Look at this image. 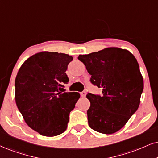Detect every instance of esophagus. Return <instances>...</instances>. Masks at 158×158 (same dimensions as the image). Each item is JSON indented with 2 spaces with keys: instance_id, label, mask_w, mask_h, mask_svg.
Instances as JSON below:
<instances>
[{
  "instance_id": "34e87169",
  "label": "esophagus",
  "mask_w": 158,
  "mask_h": 158,
  "mask_svg": "<svg viewBox=\"0 0 158 158\" xmlns=\"http://www.w3.org/2000/svg\"><path fill=\"white\" fill-rule=\"evenodd\" d=\"M85 95H86V91H82V92L81 93V96L82 97H85Z\"/></svg>"
}]
</instances>
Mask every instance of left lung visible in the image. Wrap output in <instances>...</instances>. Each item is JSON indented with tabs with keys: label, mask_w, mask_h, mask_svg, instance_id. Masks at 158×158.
Here are the masks:
<instances>
[{
	"label": "left lung",
	"mask_w": 158,
	"mask_h": 158,
	"mask_svg": "<svg viewBox=\"0 0 158 158\" xmlns=\"http://www.w3.org/2000/svg\"><path fill=\"white\" fill-rule=\"evenodd\" d=\"M78 59L91 75V82L102 89V94L88 93L91 102L87 110L89 125L103 134L122 129L141 102L143 80L139 63L129 50L106 48Z\"/></svg>",
	"instance_id": "left-lung-1"
}]
</instances>
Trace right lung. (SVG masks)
I'll use <instances>...</instances> for the list:
<instances>
[{
    "label": "right lung",
    "mask_w": 158,
    "mask_h": 158,
    "mask_svg": "<svg viewBox=\"0 0 158 158\" xmlns=\"http://www.w3.org/2000/svg\"><path fill=\"white\" fill-rule=\"evenodd\" d=\"M73 58L42 51L22 64L15 78V102L25 123L40 135L52 137L67 127L78 92L61 91L69 82L66 71Z\"/></svg>",
    "instance_id": "add662e5"
}]
</instances>
